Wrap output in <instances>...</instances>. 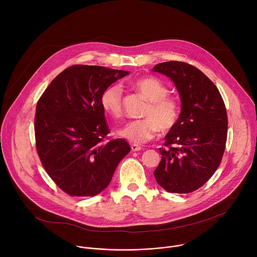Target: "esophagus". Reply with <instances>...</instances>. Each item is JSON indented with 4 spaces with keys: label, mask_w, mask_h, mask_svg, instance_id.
Returning <instances> with one entry per match:
<instances>
[{
    "label": "esophagus",
    "mask_w": 257,
    "mask_h": 257,
    "mask_svg": "<svg viewBox=\"0 0 257 257\" xmlns=\"http://www.w3.org/2000/svg\"><path fill=\"white\" fill-rule=\"evenodd\" d=\"M131 150H132V152H139L141 150V146L138 145V144L132 143L131 144Z\"/></svg>",
    "instance_id": "34e87169"
}]
</instances>
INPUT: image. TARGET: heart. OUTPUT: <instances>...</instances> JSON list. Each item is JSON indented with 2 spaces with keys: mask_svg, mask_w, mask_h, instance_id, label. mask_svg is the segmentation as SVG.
<instances>
[{
  "mask_svg": "<svg viewBox=\"0 0 257 257\" xmlns=\"http://www.w3.org/2000/svg\"><path fill=\"white\" fill-rule=\"evenodd\" d=\"M133 86L149 100V104L142 113L144 118L127 123L118 131L120 136L134 143H142L153 139L160 130L166 133L178 124L181 104L176 97L168 94L169 89L161 80L152 76L141 77L133 82ZM100 104L105 113L120 118L123 114L121 86H107L100 95Z\"/></svg>",
  "mask_w": 257,
  "mask_h": 257,
  "instance_id": "b5f03b06",
  "label": "heart"
}]
</instances>
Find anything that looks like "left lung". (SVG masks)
<instances>
[{"mask_svg":"<svg viewBox=\"0 0 257 257\" xmlns=\"http://www.w3.org/2000/svg\"><path fill=\"white\" fill-rule=\"evenodd\" d=\"M155 72L170 77L181 96L178 124L165 137L155 170L158 184L172 193H190L210 179L222 162L228 116L214 83L196 67L179 61L156 65Z\"/></svg>","mask_w":257,"mask_h":257,"instance_id":"obj_1","label":"left lung"}]
</instances>
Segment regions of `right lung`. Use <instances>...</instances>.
<instances>
[{
    "instance_id": "add662e5",
    "label": "right lung",
    "mask_w": 257,
    "mask_h": 257,
    "mask_svg": "<svg viewBox=\"0 0 257 257\" xmlns=\"http://www.w3.org/2000/svg\"><path fill=\"white\" fill-rule=\"evenodd\" d=\"M128 71L73 65L51 82L35 109L36 152L55 184L70 196H94L109 184L130 152L122 138H108L102 91Z\"/></svg>"
}]
</instances>
